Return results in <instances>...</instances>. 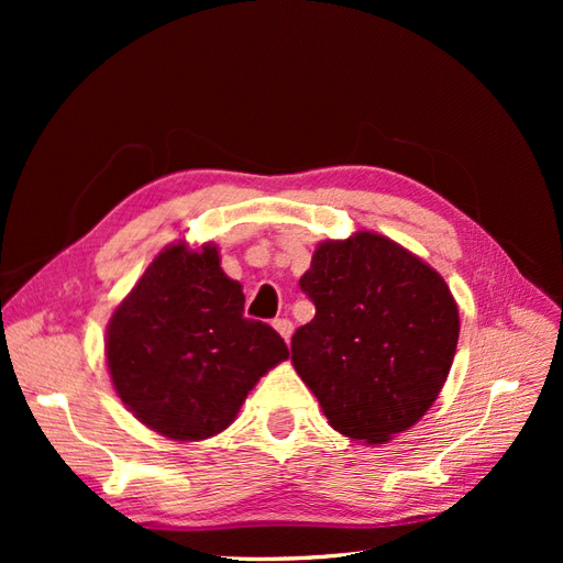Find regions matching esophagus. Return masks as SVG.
Segmentation results:
<instances>
[{
  "mask_svg": "<svg viewBox=\"0 0 563 563\" xmlns=\"http://www.w3.org/2000/svg\"><path fill=\"white\" fill-rule=\"evenodd\" d=\"M272 327H275V331L286 340H291V333H294V323L288 321V319H275V323H272Z\"/></svg>",
  "mask_w": 563,
  "mask_h": 563,
  "instance_id": "obj_1",
  "label": "esophagus"
}]
</instances>
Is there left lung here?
<instances>
[{"label": "left lung", "instance_id": "obj_1", "mask_svg": "<svg viewBox=\"0 0 563 563\" xmlns=\"http://www.w3.org/2000/svg\"><path fill=\"white\" fill-rule=\"evenodd\" d=\"M314 319L291 362L340 434L385 444L413 428L444 387L460 333L451 288L378 232L321 242L300 277Z\"/></svg>", "mask_w": 563, "mask_h": 563}]
</instances>
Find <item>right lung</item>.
Listing matches in <instances>:
<instances>
[{
    "label": "right lung",
    "mask_w": 563,
    "mask_h": 563,
    "mask_svg": "<svg viewBox=\"0 0 563 563\" xmlns=\"http://www.w3.org/2000/svg\"><path fill=\"white\" fill-rule=\"evenodd\" d=\"M106 356L135 418L162 437L201 441L232 424L288 347L267 323L244 317L242 284L220 267L216 244L178 242L112 312Z\"/></svg>",
    "instance_id": "add662e5"
}]
</instances>
